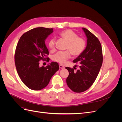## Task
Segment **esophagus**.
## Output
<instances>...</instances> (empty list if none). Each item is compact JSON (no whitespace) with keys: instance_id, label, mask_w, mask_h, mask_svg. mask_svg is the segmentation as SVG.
I'll list each match as a JSON object with an SVG mask.
<instances>
[{"instance_id":"34e87169","label":"esophagus","mask_w":122,"mask_h":122,"mask_svg":"<svg viewBox=\"0 0 122 122\" xmlns=\"http://www.w3.org/2000/svg\"><path fill=\"white\" fill-rule=\"evenodd\" d=\"M59 67H60V68H61V69H64L65 68L64 66H62L61 65H59Z\"/></svg>"}]
</instances>
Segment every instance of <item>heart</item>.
<instances>
[{
    "instance_id": "heart-1",
    "label": "heart",
    "mask_w": 122,
    "mask_h": 122,
    "mask_svg": "<svg viewBox=\"0 0 122 122\" xmlns=\"http://www.w3.org/2000/svg\"><path fill=\"white\" fill-rule=\"evenodd\" d=\"M60 36L68 43L66 49L69 51L74 56H78L83 52L86 46V41L82 38L78 37V35L74 31L71 29H67L60 32ZM48 46L50 50H54V39H51L49 41ZM69 51H60L57 52L53 56V60L61 64H65L70 58Z\"/></svg>"
}]
</instances>
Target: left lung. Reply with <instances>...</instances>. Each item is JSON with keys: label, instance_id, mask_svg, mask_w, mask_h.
Instances as JSON below:
<instances>
[{"label": "left lung", "instance_id": "obj_1", "mask_svg": "<svg viewBox=\"0 0 122 122\" xmlns=\"http://www.w3.org/2000/svg\"><path fill=\"white\" fill-rule=\"evenodd\" d=\"M87 38V45L83 52L73 61L79 62V69L66 67L69 74L66 79L69 87L75 93H81L88 89L98 75L103 62L102 49L98 39L91 32L82 28Z\"/></svg>", "mask_w": 122, "mask_h": 122}]
</instances>
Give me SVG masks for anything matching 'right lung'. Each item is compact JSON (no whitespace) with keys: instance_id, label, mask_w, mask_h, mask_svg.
Returning a JSON list of instances; mask_svg holds the SVG:
<instances>
[{"instance_id":"right-lung-1","label":"right lung","mask_w":122,"mask_h":122,"mask_svg":"<svg viewBox=\"0 0 122 122\" xmlns=\"http://www.w3.org/2000/svg\"><path fill=\"white\" fill-rule=\"evenodd\" d=\"M53 31V28H35L25 32L18 42L15 53L16 68L22 81L31 90L45 87L59 69L56 62H51L46 67L39 66L41 60L49 61L46 57L49 51L45 41Z\"/></svg>"}]
</instances>
